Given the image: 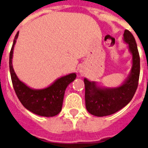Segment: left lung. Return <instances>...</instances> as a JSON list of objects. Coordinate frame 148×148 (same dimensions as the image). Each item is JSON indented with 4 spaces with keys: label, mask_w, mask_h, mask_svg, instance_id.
I'll return each instance as SVG.
<instances>
[{
    "label": "left lung",
    "mask_w": 148,
    "mask_h": 148,
    "mask_svg": "<svg viewBox=\"0 0 148 148\" xmlns=\"http://www.w3.org/2000/svg\"><path fill=\"white\" fill-rule=\"evenodd\" d=\"M124 39L132 54V68L127 80L120 87L104 89L96 87L95 83L84 79L85 104L92 115L104 117L116 113L131 101L136 91L140 70V54L134 36L128 30L125 31Z\"/></svg>",
    "instance_id": "obj_1"
}]
</instances>
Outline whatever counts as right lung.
<instances>
[{"label": "right lung", "mask_w": 148, "mask_h": 148, "mask_svg": "<svg viewBox=\"0 0 148 148\" xmlns=\"http://www.w3.org/2000/svg\"><path fill=\"white\" fill-rule=\"evenodd\" d=\"M19 32L15 36L9 54V69L14 90L22 105L32 113L43 116L53 117L58 114L62 108L64 95L68 85L76 77L75 73L58 79L49 87L42 90H33L26 86L17 78L12 64L14 46Z\"/></svg>", "instance_id": "1"}]
</instances>
